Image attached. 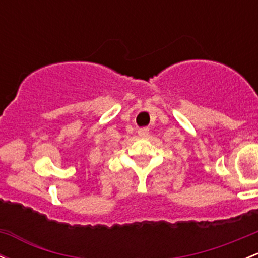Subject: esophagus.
I'll list each match as a JSON object with an SVG mask.
<instances>
[{"label": "esophagus", "mask_w": 258, "mask_h": 258, "mask_svg": "<svg viewBox=\"0 0 258 258\" xmlns=\"http://www.w3.org/2000/svg\"><path fill=\"white\" fill-rule=\"evenodd\" d=\"M148 135H149V128H147V127H143V128L138 130V136H140V137H147Z\"/></svg>", "instance_id": "1"}]
</instances>
